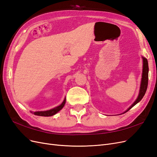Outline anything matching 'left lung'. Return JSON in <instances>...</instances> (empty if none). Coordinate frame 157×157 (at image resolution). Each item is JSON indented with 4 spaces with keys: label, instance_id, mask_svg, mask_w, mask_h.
Masks as SVG:
<instances>
[{
    "label": "left lung",
    "instance_id": "1",
    "mask_svg": "<svg viewBox=\"0 0 157 157\" xmlns=\"http://www.w3.org/2000/svg\"><path fill=\"white\" fill-rule=\"evenodd\" d=\"M143 58V62H144V66H143V73H142V82H141V86H140V93L137 99L134 101V103L128 108V110L125 111L124 113L127 112L132 108L136 105L138 102L142 100L143 97L144 96L145 92H146V90L147 88V85H148V74H149V66H148V62L147 60L145 58Z\"/></svg>",
    "mask_w": 157,
    "mask_h": 157
}]
</instances>
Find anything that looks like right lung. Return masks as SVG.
Instances as JSON below:
<instances>
[{"mask_svg":"<svg viewBox=\"0 0 157 157\" xmlns=\"http://www.w3.org/2000/svg\"><path fill=\"white\" fill-rule=\"evenodd\" d=\"M65 103H66V99H64V101H63L62 103L58 106L55 109H52L51 110H47V111H41V112H34V114L36 115V116H45V117H48V116H52L53 115L56 114V113L60 111L62 108L63 107Z\"/></svg>","mask_w":157,"mask_h":157,"instance_id":"right-lung-1","label":"right lung"}]
</instances>
